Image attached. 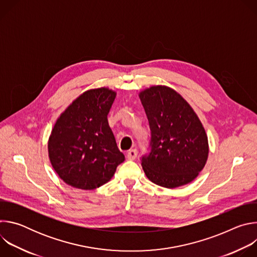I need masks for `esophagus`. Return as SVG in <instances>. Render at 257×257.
Listing matches in <instances>:
<instances>
[{
	"label": "esophagus",
	"instance_id": "1",
	"mask_svg": "<svg viewBox=\"0 0 257 257\" xmlns=\"http://www.w3.org/2000/svg\"><path fill=\"white\" fill-rule=\"evenodd\" d=\"M137 154H138L137 150H135V149L134 150H130L127 153V159L130 160V161H134L136 159V157H137Z\"/></svg>",
	"mask_w": 257,
	"mask_h": 257
}]
</instances>
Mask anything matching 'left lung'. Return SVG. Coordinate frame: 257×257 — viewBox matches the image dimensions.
<instances>
[{"label":"left lung","instance_id":"1","mask_svg":"<svg viewBox=\"0 0 257 257\" xmlns=\"http://www.w3.org/2000/svg\"><path fill=\"white\" fill-rule=\"evenodd\" d=\"M151 128L142 169L155 184L176 188L194 180L205 166L208 142L189 103L174 89L153 86L139 94Z\"/></svg>","mask_w":257,"mask_h":257}]
</instances>
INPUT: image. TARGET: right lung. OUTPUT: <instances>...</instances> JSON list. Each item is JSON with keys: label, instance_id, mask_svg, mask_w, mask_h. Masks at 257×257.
Instances as JSON below:
<instances>
[{"label": "right lung", "instance_id": "right-lung-1", "mask_svg": "<svg viewBox=\"0 0 257 257\" xmlns=\"http://www.w3.org/2000/svg\"><path fill=\"white\" fill-rule=\"evenodd\" d=\"M116 93L107 88L85 91L57 120L49 157L68 185L92 190L111 180L125 157L107 123Z\"/></svg>", "mask_w": 257, "mask_h": 257}]
</instances>
